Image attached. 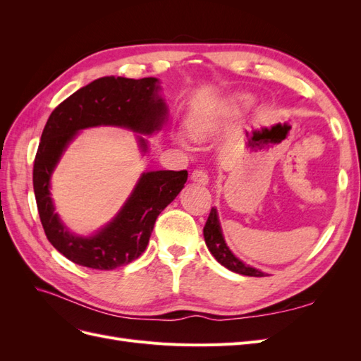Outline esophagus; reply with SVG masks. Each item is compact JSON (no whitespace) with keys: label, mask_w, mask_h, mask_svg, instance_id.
<instances>
[{"label":"esophagus","mask_w":361,"mask_h":361,"mask_svg":"<svg viewBox=\"0 0 361 361\" xmlns=\"http://www.w3.org/2000/svg\"><path fill=\"white\" fill-rule=\"evenodd\" d=\"M191 179H192L194 182L200 183V185H206L207 180H209V178H207L206 170H203V169H195V170L191 173Z\"/></svg>","instance_id":"obj_1"}]
</instances>
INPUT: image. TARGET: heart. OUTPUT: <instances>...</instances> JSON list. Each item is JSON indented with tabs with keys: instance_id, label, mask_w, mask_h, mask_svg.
I'll return each instance as SVG.
<instances>
[{
	"instance_id": "b5f03b06",
	"label": "heart",
	"mask_w": 361,
	"mask_h": 361,
	"mask_svg": "<svg viewBox=\"0 0 361 361\" xmlns=\"http://www.w3.org/2000/svg\"><path fill=\"white\" fill-rule=\"evenodd\" d=\"M216 126V120L212 116H199L192 120L191 133L197 140H203L209 135Z\"/></svg>"
}]
</instances>
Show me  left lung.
I'll list each match as a JSON object with an SVG mask.
<instances>
[{
	"instance_id": "8db88e82",
	"label": "left lung",
	"mask_w": 361,
	"mask_h": 361,
	"mask_svg": "<svg viewBox=\"0 0 361 361\" xmlns=\"http://www.w3.org/2000/svg\"><path fill=\"white\" fill-rule=\"evenodd\" d=\"M203 235H204V243H206L207 248H209L212 256L218 262H220L223 267H226L227 269H231L233 272H238V274H243V276L265 277V272L245 265L244 262L235 257L232 251L228 250L224 238H223V233H221V227H220V221H218V215H216L215 207H212L209 212V216H207L206 224L203 227Z\"/></svg>"
}]
</instances>
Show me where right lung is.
Here are the masks:
<instances>
[{
	"label": "right lung",
	"instance_id": "right-lung-1",
	"mask_svg": "<svg viewBox=\"0 0 361 361\" xmlns=\"http://www.w3.org/2000/svg\"><path fill=\"white\" fill-rule=\"evenodd\" d=\"M157 78H99L64 99L43 128L32 167L37 211L48 241L73 264L93 269H114L140 257L149 244L158 215L187 182V170L145 173L123 209L90 238L71 235L54 212L49 178L75 134L97 125L125 126L141 134L155 133L161 129L167 111L166 104L157 94ZM141 143L146 147L145 140Z\"/></svg>",
	"mask_w": 361,
	"mask_h": 361
}]
</instances>
